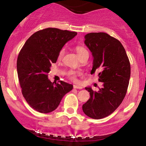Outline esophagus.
I'll use <instances>...</instances> for the list:
<instances>
[{
	"label": "esophagus",
	"instance_id": "esophagus-1",
	"mask_svg": "<svg viewBox=\"0 0 146 146\" xmlns=\"http://www.w3.org/2000/svg\"><path fill=\"white\" fill-rule=\"evenodd\" d=\"M73 88L75 89H79V90H82V87L80 86H78V85H74L73 86Z\"/></svg>",
	"mask_w": 146,
	"mask_h": 146
}]
</instances>
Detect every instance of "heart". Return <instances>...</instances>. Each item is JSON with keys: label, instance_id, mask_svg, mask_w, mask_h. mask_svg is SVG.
<instances>
[{"label": "heart", "instance_id": "obj_1", "mask_svg": "<svg viewBox=\"0 0 146 146\" xmlns=\"http://www.w3.org/2000/svg\"><path fill=\"white\" fill-rule=\"evenodd\" d=\"M76 53H77V55L78 56V57H80V56L83 55L84 54L88 53L87 50H86L85 48H84L83 47H81V46H76ZM64 53H65V49L62 48L60 51H59L58 55V58L61 59L62 58V56H64ZM68 75L70 76L71 78L73 79V80H75V73L74 72V71H71L70 72L68 73Z\"/></svg>", "mask_w": 146, "mask_h": 146}]
</instances>
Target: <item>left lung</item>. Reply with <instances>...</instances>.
<instances>
[{
    "label": "left lung",
    "instance_id": "1",
    "mask_svg": "<svg viewBox=\"0 0 146 146\" xmlns=\"http://www.w3.org/2000/svg\"><path fill=\"white\" fill-rule=\"evenodd\" d=\"M84 38L93 58L91 73L101 70L98 80L103 83L98 91L85 88L90 98L83 104L82 110L88 117L100 119L115 111L124 98L131 76L130 63L122 44L110 35L90 33Z\"/></svg>",
    "mask_w": 146,
    "mask_h": 146
}]
</instances>
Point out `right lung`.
Listing matches in <instances>:
<instances>
[{
	"mask_svg": "<svg viewBox=\"0 0 146 146\" xmlns=\"http://www.w3.org/2000/svg\"><path fill=\"white\" fill-rule=\"evenodd\" d=\"M76 32L48 28L36 31L24 44L17 62L22 93L31 107L42 113L55 110L73 86L60 81L51 82L48 73L56 63L58 53Z\"/></svg>",
	"mask_w": 146,
	"mask_h": 146,
	"instance_id": "right-lung-1",
	"label": "right lung"
}]
</instances>
